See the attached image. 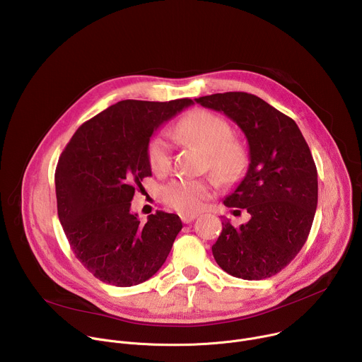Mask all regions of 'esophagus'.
Masks as SVG:
<instances>
[{"label": "esophagus", "instance_id": "obj_1", "mask_svg": "<svg viewBox=\"0 0 362 362\" xmlns=\"http://www.w3.org/2000/svg\"><path fill=\"white\" fill-rule=\"evenodd\" d=\"M180 219H182V222H183V223H190L192 221H194V219H196V215H182V216H180Z\"/></svg>", "mask_w": 362, "mask_h": 362}]
</instances>
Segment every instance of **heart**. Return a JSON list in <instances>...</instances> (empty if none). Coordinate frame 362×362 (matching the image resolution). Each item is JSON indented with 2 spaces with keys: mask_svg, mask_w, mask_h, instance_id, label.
I'll use <instances>...</instances> for the list:
<instances>
[{
  "mask_svg": "<svg viewBox=\"0 0 362 362\" xmlns=\"http://www.w3.org/2000/svg\"><path fill=\"white\" fill-rule=\"evenodd\" d=\"M176 134L194 143L208 154V166L222 180H232L243 170L246 153L232 137L230 124L219 115L196 109L176 124ZM147 158L156 173H166L173 162V144L168 133H156L147 144ZM214 194V183L202 179L177 177L162 189L163 200L183 215L197 214Z\"/></svg>",
  "mask_w": 362,
  "mask_h": 362,
  "instance_id": "heart-1",
  "label": "heart"
}]
</instances>
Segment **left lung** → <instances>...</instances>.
Masks as SVG:
<instances>
[{
  "label": "left lung",
  "mask_w": 362,
  "mask_h": 362,
  "mask_svg": "<svg viewBox=\"0 0 362 362\" xmlns=\"http://www.w3.org/2000/svg\"><path fill=\"white\" fill-rule=\"evenodd\" d=\"M194 101L226 115L249 144L247 172L223 203L250 219L239 228L222 222L215 261L236 278H271L298 255L314 222L318 173L311 150L296 123L257 95L229 91Z\"/></svg>",
  "instance_id": "left-lung-1"
}]
</instances>
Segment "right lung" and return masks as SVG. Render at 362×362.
Returning a JSON list of instances; mask_svg holds the SVG:
<instances>
[{"label":"right lung","mask_w":362,"mask_h":362,"mask_svg":"<svg viewBox=\"0 0 362 362\" xmlns=\"http://www.w3.org/2000/svg\"><path fill=\"white\" fill-rule=\"evenodd\" d=\"M193 105L123 100L83 123L56 169L57 212L77 259L97 279L139 285L165 264L182 221L158 211L140 223L130 212L134 190L151 176L150 137Z\"/></svg>","instance_id":"obj_1"}]
</instances>
